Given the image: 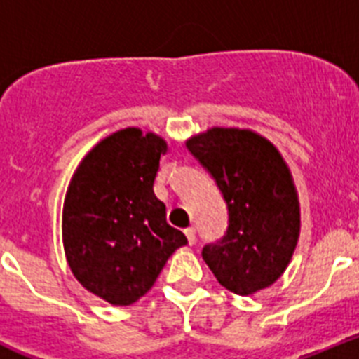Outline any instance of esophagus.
I'll return each mask as SVG.
<instances>
[{"label":"esophagus","mask_w":359,"mask_h":359,"mask_svg":"<svg viewBox=\"0 0 359 359\" xmlns=\"http://www.w3.org/2000/svg\"><path fill=\"white\" fill-rule=\"evenodd\" d=\"M185 236H187V239H189V244H194L196 243V228L194 226L187 228Z\"/></svg>","instance_id":"34e87169"}]
</instances>
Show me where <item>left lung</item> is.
I'll return each mask as SVG.
<instances>
[{
	"label": "left lung",
	"mask_w": 359,
	"mask_h": 359,
	"mask_svg": "<svg viewBox=\"0 0 359 359\" xmlns=\"http://www.w3.org/2000/svg\"><path fill=\"white\" fill-rule=\"evenodd\" d=\"M185 145L228 205L226 236L201 252L207 266L241 297L271 286L290 266L300 236V203L286 160L252 129L210 128Z\"/></svg>",
	"instance_id": "obj_1"
}]
</instances>
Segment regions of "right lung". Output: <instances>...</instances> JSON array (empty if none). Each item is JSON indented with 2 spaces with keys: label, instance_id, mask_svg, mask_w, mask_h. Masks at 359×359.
I'll return each instance as SVG.
<instances>
[{
  "label": "right lung",
  "instance_id": "right-lung-1",
  "mask_svg": "<svg viewBox=\"0 0 359 359\" xmlns=\"http://www.w3.org/2000/svg\"><path fill=\"white\" fill-rule=\"evenodd\" d=\"M167 142L126 128L91 149L69 180L62 205V246L73 277L111 306H131L187 244L167 223L154 177Z\"/></svg>",
  "mask_w": 359,
  "mask_h": 359
}]
</instances>
